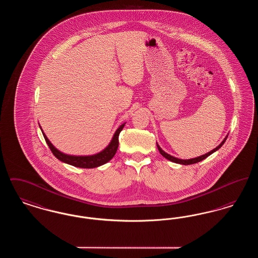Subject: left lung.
I'll return each mask as SVG.
<instances>
[{
    "mask_svg": "<svg viewBox=\"0 0 258 258\" xmlns=\"http://www.w3.org/2000/svg\"><path fill=\"white\" fill-rule=\"evenodd\" d=\"M227 136H228V135L225 136V138L221 141V144H220L218 147L213 149L211 152H209V153L205 154V155H202V156H200V157H197V158H195V159H190V160H181V159H177V158H175V157H172V156H170L169 154L165 153V152H164V151L160 147V145H159V144H157V146H158V149H159L160 154H161L165 159L170 160L172 162H175V163L184 164V165H188V164H194V163H197V162H199V161H201V160H205V159H206L207 157H209L210 155H212L213 153H215L216 151H218V150H219V149H220V148L224 144V142H225V140H226Z\"/></svg>",
    "mask_w": 258,
    "mask_h": 258,
    "instance_id": "8db88e82",
    "label": "left lung"
}]
</instances>
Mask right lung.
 <instances>
[{"mask_svg": "<svg viewBox=\"0 0 258 258\" xmlns=\"http://www.w3.org/2000/svg\"><path fill=\"white\" fill-rule=\"evenodd\" d=\"M124 123L121 124L117 131L115 132V134L113 135L112 139H111L110 143L108 144V146L105 148L104 150H102L101 152H99L98 154L92 155V156H72V155H67L61 153V151H59L57 148L54 147L53 144L49 141V139L47 138V136L44 135L43 131L40 130L42 132L43 137L47 143V145L49 146L51 152L53 153V155L64 163L71 164L75 167H80V168H95L98 167L100 165L105 164L106 162H108L109 160L115 156L117 149L119 146V135L122 132V130L124 126Z\"/></svg>", "mask_w": 258, "mask_h": 258, "instance_id": "obj_1", "label": "right lung"}]
</instances>
